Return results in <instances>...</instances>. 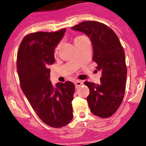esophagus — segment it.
<instances>
[{
    "label": "esophagus",
    "instance_id": "1",
    "mask_svg": "<svg viewBox=\"0 0 146 146\" xmlns=\"http://www.w3.org/2000/svg\"><path fill=\"white\" fill-rule=\"evenodd\" d=\"M82 84H83V82H82V81H81L77 80V81H75V87H76V88H77V87H79V86H81V85Z\"/></svg>",
    "mask_w": 146,
    "mask_h": 146
}]
</instances>
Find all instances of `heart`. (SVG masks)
Segmentation results:
<instances>
[{
	"label": "heart",
	"instance_id": "b5f03b06",
	"mask_svg": "<svg viewBox=\"0 0 146 146\" xmlns=\"http://www.w3.org/2000/svg\"><path fill=\"white\" fill-rule=\"evenodd\" d=\"M84 38H86V37H85V36H77V37L75 38V41H77V40H83V39H84Z\"/></svg>",
	"mask_w": 146,
	"mask_h": 146
}]
</instances>
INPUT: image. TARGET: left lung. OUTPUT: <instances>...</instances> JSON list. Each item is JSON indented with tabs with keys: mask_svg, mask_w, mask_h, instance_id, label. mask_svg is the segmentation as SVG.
<instances>
[{
	"mask_svg": "<svg viewBox=\"0 0 146 146\" xmlns=\"http://www.w3.org/2000/svg\"><path fill=\"white\" fill-rule=\"evenodd\" d=\"M71 29L90 38L93 61L102 72L100 84L84 83L90 91L87 100L91 112L102 118L110 117L121 105L125 90L127 67L121 42L111 29L97 21H84Z\"/></svg>",
	"mask_w": 146,
	"mask_h": 146,
	"instance_id": "8db88e82",
	"label": "left lung"
}]
</instances>
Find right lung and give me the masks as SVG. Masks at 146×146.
I'll use <instances>...</instances> for the list:
<instances>
[{
	"mask_svg": "<svg viewBox=\"0 0 146 146\" xmlns=\"http://www.w3.org/2000/svg\"><path fill=\"white\" fill-rule=\"evenodd\" d=\"M66 31L37 32L25 36L19 46L17 69L21 89L40 119L50 127L67 125L73 119L71 102L75 85L49 80L48 66L55 63L54 52Z\"/></svg>",
	"mask_w": 146,
	"mask_h": 146,
	"instance_id": "right-lung-1",
	"label": "right lung"
}]
</instances>
